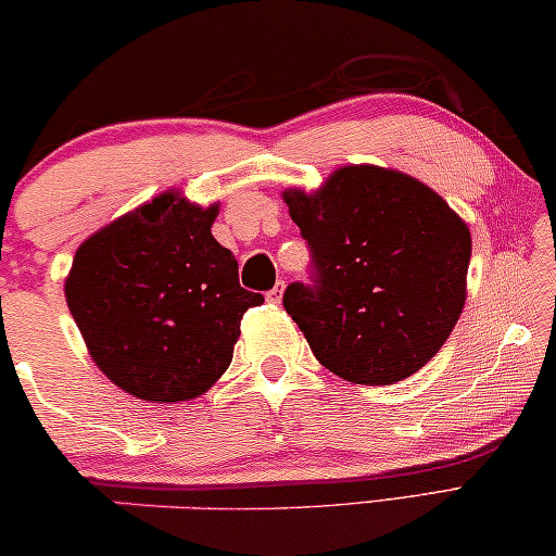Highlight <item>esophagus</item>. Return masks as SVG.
<instances>
[{
    "label": "esophagus",
    "mask_w": 556,
    "mask_h": 556,
    "mask_svg": "<svg viewBox=\"0 0 556 556\" xmlns=\"http://www.w3.org/2000/svg\"><path fill=\"white\" fill-rule=\"evenodd\" d=\"M281 294H285V281H277V287L267 292V302L271 304H279L281 302Z\"/></svg>",
    "instance_id": "1"
}]
</instances>
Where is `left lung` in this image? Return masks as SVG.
I'll return each instance as SVG.
<instances>
[{"mask_svg":"<svg viewBox=\"0 0 556 556\" xmlns=\"http://www.w3.org/2000/svg\"><path fill=\"white\" fill-rule=\"evenodd\" d=\"M281 199L317 269V285L285 292L314 357L369 387L425 367L467 302V222L425 181L377 164H346Z\"/></svg>","mask_w":556,"mask_h":556,"instance_id":"obj_1","label":"left lung"}]
</instances>
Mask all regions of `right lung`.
Wrapping results in <instances>:
<instances>
[{"mask_svg": "<svg viewBox=\"0 0 556 556\" xmlns=\"http://www.w3.org/2000/svg\"><path fill=\"white\" fill-rule=\"evenodd\" d=\"M219 204L167 189L87 237L64 296L99 371L144 402L204 394L225 375L242 317L262 294L212 237Z\"/></svg>", "mask_w": 556, "mask_h": 556, "instance_id": "add662e5", "label": "right lung"}]
</instances>
